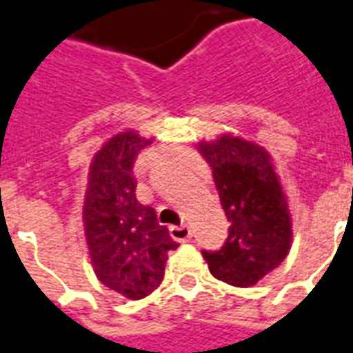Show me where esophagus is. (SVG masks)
Returning <instances> with one entry per match:
<instances>
[{"instance_id":"esophagus-1","label":"esophagus","mask_w":353,"mask_h":353,"mask_svg":"<svg viewBox=\"0 0 353 353\" xmlns=\"http://www.w3.org/2000/svg\"><path fill=\"white\" fill-rule=\"evenodd\" d=\"M170 236L174 237L176 241L185 243L192 237V230L189 226H185V224L183 226H170Z\"/></svg>"}]
</instances>
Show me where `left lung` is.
Segmentation results:
<instances>
[{
  "label": "left lung",
  "instance_id": "8db88e82",
  "mask_svg": "<svg viewBox=\"0 0 353 353\" xmlns=\"http://www.w3.org/2000/svg\"><path fill=\"white\" fill-rule=\"evenodd\" d=\"M198 148L213 170L230 223L223 247L202 250V254L215 279L247 288L279 268L288 254L292 243L288 202L270 153L258 143L224 134Z\"/></svg>",
  "mask_w": 353,
  "mask_h": 353
}]
</instances>
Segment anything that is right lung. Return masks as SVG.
Here are the masks:
<instances>
[{"instance_id":"1","label":"right lung","mask_w":353,"mask_h":353,"mask_svg":"<svg viewBox=\"0 0 353 353\" xmlns=\"http://www.w3.org/2000/svg\"><path fill=\"white\" fill-rule=\"evenodd\" d=\"M137 132H119L93 157L83 200V230L99 281L129 299H142L163 283L168 252L179 247L150 205L137 200L132 174L150 145Z\"/></svg>"}]
</instances>
